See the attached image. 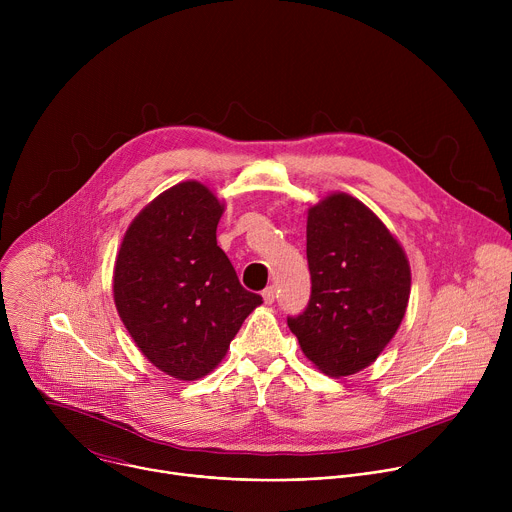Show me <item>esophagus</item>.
<instances>
[{
    "mask_svg": "<svg viewBox=\"0 0 512 512\" xmlns=\"http://www.w3.org/2000/svg\"><path fill=\"white\" fill-rule=\"evenodd\" d=\"M263 300H265V304H273L275 302V287L273 285L263 289Z\"/></svg>",
    "mask_w": 512,
    "mask_h": 512,
    "instance_id": "34e87169",
    "label": "esophagus"
}]
</instances>
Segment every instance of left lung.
<instances>
[{
	"label": "left lung",
	"instance_id": "8db88e82",
	"mask_svg": "<svg viewBox=\"0 0 512 512\" xmlns=\"http://www.w3.org/2000/svg\"><path fill=\"white\" fill-rule=\"evenodd\" d=\"M306 241L312 296L287 326L318 371L356 375L379 358L405 318L409 259L381 218L346 192L308 208Z\"/></svg>",
	"mask_w": 512,
	"mask_h": 512
}]
</instances>
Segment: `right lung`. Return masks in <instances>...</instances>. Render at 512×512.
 Masks as SVG:
<instances>
[{
    "mask_svg": "<svg viewBox=\"0 0 512 512\" xmlns=\"http://www.w3.org/2000/svg\"><path fill=\"white\" fill-rule=\"evenodd\" d=\"M223 212L208 186L180 182L139 210L115 259L113 300L123 326L141 354L178 381L216 369L263 304L216 245Z\"/></svg>",
    "mask_w": 512,
    "mask_h": 512,
    "instance_id": "1",
    "label": "right lung"
}]
</instances>
